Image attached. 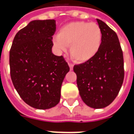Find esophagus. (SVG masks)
Returning <instances> with one entry per match:
<instances>
[{
	"mask_svg": "<svg viewBox=\"0 0 134 134\" xmlns=\"http://www.w3.org/2000/svg\"><path fill=\"white\" fill-rule=\"evenodd\" d=\"M69 65L70 70H71H71H73V67H74V65L72 64V63H69Z\"/></svg>",
	"mask_w": 134,
	"mask_h": 134,
	"instance_id": "esophagus-1",
	"label": "esophagus"
}]
</instances>
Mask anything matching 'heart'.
Here are the masks:
<instances>
[{
    "instance_id": "obj_1",
    "label": "heart",
    "mask_w": 134,
    "mask_h": 134,
    "mask_svg": "<svg viewBox=\"0 0 134 134\" xmlns=\"http://www.w3.org/2000/svg\"><path fill=\"white\" fill-rule=\"evenodd\" d=\"M102 42V33L97 24L75 21L59 29L54 39L56 49L61 52L69 45L71 58L77 63H86L93 59L99 51Z\"/></svg>"
}]
</instances>
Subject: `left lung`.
I'll return each instance as SVG.
<instances>
[{
    "label": "left lung",
    "instance_id": "1",
    "mask_svg": "<svg viewBox=\"0 0 134 134\" xmlns=\"http://www.w3.org/2000/svg\"><path fill=\"white\" fill-rule=\"evenodd\" d=\"M102 33L100 50L88 62L74 66L80 97L87 106L100 109L110 105L123 83L125 71L121 45L116 34L97 19Z\"/></svg>",
    "mask_w": 134,
    "mask_h": 134
}]
</instances>
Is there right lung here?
<instances>
[{
  "label": "right lung",
  "instance_id": "1",
  "mask_svg": "<svg viewBox=\"0 0 134 134\" xmlns=\"http://www.w3.org/2000/svg\"><path fill=\"white\" fill-rule=\"evenodd\" d=\"M56 21L34 20L16 34L9 51L10 76L22 100L46 110L59 102L60 90L69 66L52 53Z\"/></svg>",
  "mask_w": 134,
  "mask_h": 134
}]
</instances>
